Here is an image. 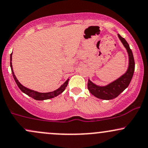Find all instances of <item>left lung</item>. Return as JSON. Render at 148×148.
<instances>
[{
  "mask_svg": "<svg viewBox=\"0 0 148 148\" xmlns=\"http://www.w3.org/2000/svg\"><path fill=\"white\" fill-rule=\"evenodd\" d=\"M118 36L121 41L124 47L127 49L129 56V66L125 74H123L118 79L115 80L113 82L104 86H100L95 84L90 79H88V89L92 95L99 99L103 100H110L117 97L119 95L125 90L130 85L132 77H133L134 69H135V62L133 53L131 50L130 45L125 38L122 37L119 34Z\"/></svg>",
  "mask_w": 148,
  "mask_h": 148,
  "instance_id": "left-lung-1",
  "label": "left lung"
}]
</instances>
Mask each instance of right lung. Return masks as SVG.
Listing matches in <instances>:
<instances>
[{
    "label": "right lung",
    "mask_w": 148,
    "mask_h": 148,
    "mask_svg": "<svg viewBox=\"0 0 148 148\" xmlns=\"http://www.w3.org/2000/svg\"><path fill=\"white\" fill-rule=\"evenodd\" d=\"M12 53H11V55H10V67H11V70H12V73L13 77H14L15 82H16V84H17L18 88H19V89L21 90L23 93L26 94L27 95L31 97L32 98H33V99L35 100H41L42 101V100L49 99H51V98L55 97H56L58 95H59L60 94H61V93L65 90L67 84H68V81L69 80V79H67L60 88H58V89L56 90L53 92H39L37 91L33 90H30L29 88H25V86H23V85L20 84L19 81H18V79H16V76L14 75V71H13V68H12Z\"/></svg>",
    "instance_id": "1"
}]
</instances>
